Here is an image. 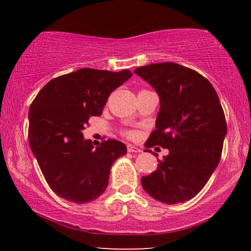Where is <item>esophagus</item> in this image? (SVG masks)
Listing matches in <instances>:
<instances>
[{
	"label": "esophagus",
	"instance_id": "obj_1",
	"mask_svg": "<svg viewBox=\"0 0 251 251\" xmlns=\"http://www.w3.org/2000/svg\"><path fill=\"white\" fill-rule=\"evenodd\" d=\"M127 151H128L129 152H141L142 151L138 147H135L134 145H130V144L129 145H127Z\"/></svg>",
	"mask_w": 251,
	"mask_h": 251
}]
</instances>
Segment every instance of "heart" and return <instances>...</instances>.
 Masks as SVG:
<instances>
[{
	"label": "heart",
	"mask_w": 251,
	"mask_h": 251,
	"mask_svg": "<svg viewBox=\"0 0 251 251\" xmlns=\"http://www.w3.org/2000/svg\"><path fill=\"white\" fill-rule=\"evenodd\" d=\"M137 131L136 130H131V129H128V130H125L124 131V136L127 138L129 139H135L136 137H137Z\"/></svg>",
	"instance_id": "heart-1"
}]
</instances>
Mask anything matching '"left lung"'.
<instances>
[{"mask_svg": "<svg viewBox=\"0 0 251 251\" xmlns=\"http://www.w3.org/2000/svg\"><path fill=\"white\" fill-rule=\"evenodd\" d=\"M134 73L160 99L156 129L145 143L168 148L151 175L142 177L145 192L174 205L194 198L205 187L222 157L227 123L217 93L196 71L166 62L137 67Z\"/></svg>", "mask_w": 251, "mask_h": 251, "instance_id": "obj_1", "label": "left lung"}]
</instances>
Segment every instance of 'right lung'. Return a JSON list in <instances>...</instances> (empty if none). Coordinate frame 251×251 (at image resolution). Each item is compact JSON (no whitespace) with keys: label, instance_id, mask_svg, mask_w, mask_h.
I'll return each mask as SVG.
<instances>
[{"label":"right lung","instance_id":"right-lung-1","mask_svg":"<svg viewBox=\"0 0 251 251\" xmlns=\"http://www.w3.org/2000/svg\"><path fill=\"white\" fill-rule=\"evenodd\" d=\"M131 76L121 72L80 69L50 79L28 110V143L50 189L65 201H95L108 185L112 165L126 146L107 139L94 148L82 131L100 116L108 96Z\"/></svg>","mask_w":251,"mask_h":251}]
</instances>
